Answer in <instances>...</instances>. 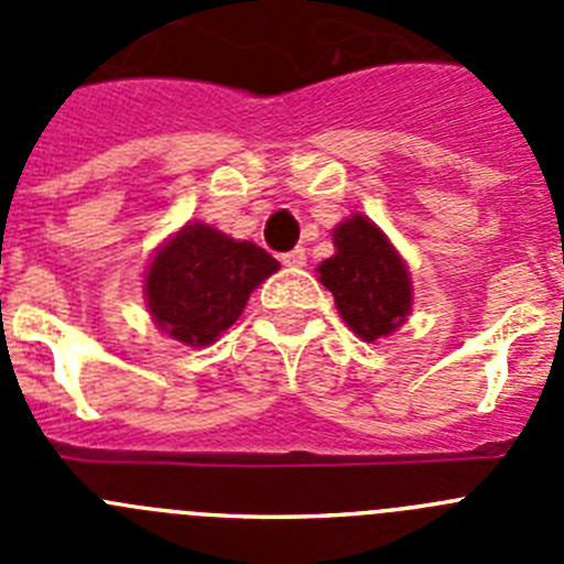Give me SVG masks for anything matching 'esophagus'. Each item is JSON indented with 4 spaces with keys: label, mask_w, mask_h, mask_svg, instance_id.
<instances>
[{
    "label": "esophagus",
    "mask_w": 564,
    "mask_h": 564,
    "mask_svg": "<svg viewBox=\"0 0 564 564\" xmlns=\"http://www.w3.org/2000/svg\"><path fill=\"white\" fill-rule=\"evenodd\" d=\"M305 262H307L305 248H293V251L282 253V265L291 268V271H299V268H305Z\"/></svg>",
    "instance_id": "34e87169"
}]
</instances>
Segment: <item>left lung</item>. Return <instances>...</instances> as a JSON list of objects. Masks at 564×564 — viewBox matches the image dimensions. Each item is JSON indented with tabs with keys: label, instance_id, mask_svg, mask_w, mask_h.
Wrapping results in <instances>:
<instances>
[{
	"label": "left lung",
	"instance_id": "8db88e82",
	"mask_svg": "<svg viewBox=\"0 0 564 564\" xmlns=\"http://www.w3.org/2000/svg\"><path fill=\"white\" fill-rule=\"evenodd\" d=\"M333 246L316 271L347 327L364 341L395 333L412 311V279L395 246L364 214L333 228Z\"/></svg>",
	"mask_w": 564,
	"mask_h": 564
}]
</instances>
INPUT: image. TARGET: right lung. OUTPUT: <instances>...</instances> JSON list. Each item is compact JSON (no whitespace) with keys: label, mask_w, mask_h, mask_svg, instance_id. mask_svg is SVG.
Returning a JSON list of instances; mask_svg holds the SVG:
<instances>
[{"label":"right lung","mask_w":564,"mask_h":564,"mask_svg":"<svg viewBox=\"0 0 564 564\" xmlns=\"http://www.w3.org/2000/svg\"><path fill=\"white\" fill-rule=\"evenodd\" d=\"M276 271L279 262L265 248L206 223H186L154 251L143 293L163 333L188 347H206L246 311L253 288Z\"/></svg>","instance_id":"add662e5"}]
</instances>
